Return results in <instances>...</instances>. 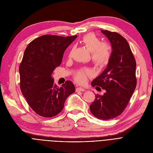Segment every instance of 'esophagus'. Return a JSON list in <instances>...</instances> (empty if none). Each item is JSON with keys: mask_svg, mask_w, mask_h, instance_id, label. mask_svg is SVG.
Segmentation results:
<instances>
[{"mask_svg": "<svg viewBox=\"0 0 153 153\" xmlns=\"http://www.w3.org/2000/svg\"><path fill=\"white\" fill-rule=\"evenodd\" d=\"M85 90L84 89V88H82V87H77L76 88V92H84V91H85Z\"/></svg>", "mask_w": 153, "mask_h": 153, "instance_id": "34e87169", "label": "esophagus"}]
</instances>
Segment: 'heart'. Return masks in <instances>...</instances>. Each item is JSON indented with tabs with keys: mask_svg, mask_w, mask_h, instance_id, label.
<instances>
[{
	"mask_svg": "<svg viewBox=\"0 0 153 153\" xmlns=\"http://www.w3.org/2000/svg\"><path fill=\"white\" fill-rule=\"evenodd\" d=\"M82 44L91 51V59L97 66H104L108 62L110 58V48L109 46L102 43L101 39L94 34L89 33L85 35L82 39ZM74 48H71L69 53V57H71ZM92 75L89 69L79 70L75 75V79L79 83H85L87 77Z\"/></svg>",
	"mask_w": 153,
	"mask_h": 153,
	"instance_id": "1",
	"label": "heart"
}]
</instances>
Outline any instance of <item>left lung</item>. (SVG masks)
<instances>
[{"mask_svg":"<svg viewBox=\"0 0 153 153\" xmlns=\"http://www.w3.org/2000/svg\"><path fill=\"white\" fill-rule=\"evenodd\" d=\"M101 31L110 40L112 50L106 69L91 83L106 92L95 95L90 110L97 118L108 120L121 115L126 107L136 86V64L125 38L116 32Z\"/></svg>","mask_w":153,"mask_h":153,"instance_id":"1","label":"left lung"}]
</instances>
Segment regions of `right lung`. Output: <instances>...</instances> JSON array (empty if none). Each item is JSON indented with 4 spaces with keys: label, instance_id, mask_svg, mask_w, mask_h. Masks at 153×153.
Returning a JSON list of instances; mask_svg holds the SVG:
<instances>
[{
    "label": "right lung",
    "instance_id": "1",
    "mask_svg": "<svg viewBox=\"0 0 153 153\" xmlns=\"http://www.w3.org/2000/svg\"><path fill=\"white\" fill-rule=\"evenodd\" d=\"M77 36L43 35L30 42L24 52L19 66L21 91L30 107L40 116L58 115L67 97L76 91L70 81L58 87L52 73Z\"/></svg>",
    "mask_w": 153,
    "mask_h": 153
}]
</instances>
